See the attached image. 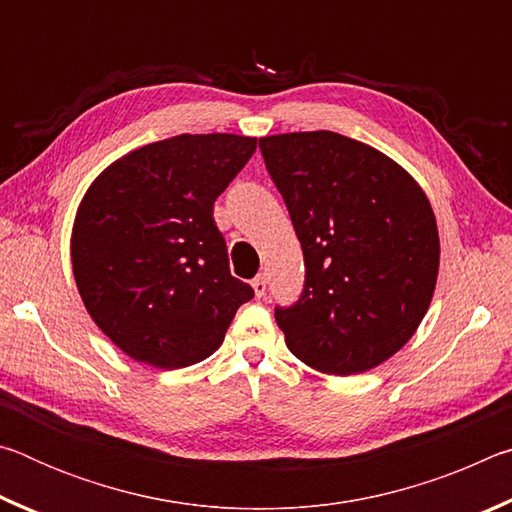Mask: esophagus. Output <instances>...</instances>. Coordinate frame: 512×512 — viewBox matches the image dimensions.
Masks as SVG:
<instances>
[{
  "mask_svg": "<svg viewBox=\"0 0 512 512\" xmlns=\"http://www.w3.org/2000/svg\"><path fill=\"white\" fill-rule=\"evenodd\" d=\"M250 284H253V291H255L257 298H264L266 296V280H264V275H257Z\"/></svg>",
  "mask_w": 512,
  "mask_h": 512,
  "instance_id": "1",
  "label": "esophagus"
}]
</instances>
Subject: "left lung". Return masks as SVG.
Returning <instances> with one entry per match:
<instances>
[{"label": "left lung", "mask_w": 512, "mask_h": 512, "mask_svg": "<svg viewBox=\"0 0 512 512\" xmlns=\"http://www.w3.org/2000/svg\"><path fill=\"white\" fill-rule=\"evenodd\" d=\"M305 255V289L275 309L287 348L348 377L400 352L431 305L438 225L415 178L372 146L332 131L259 137Z\"/></svg>", "instance_id": "left-lung-1"}]
</instances>
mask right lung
I'll use <instances>...</instances> for the list:
<instances>
[{
  "instance_id": "obj_1",
  "label": "right lung",
  "mask_w": 512,
  "mask_h": 512,
  "mask_svg": "<svg viewBox=\"0 0 512 512\" xmlns=\"http://www.w3.org/2000/svg\"><path fill=\"white\" fill-rule=\"evenodd\" d=\"M257 137L176 135L108 164L72 228V268L94 323L128 357L160 370L221 348L255 296L230 273L214 201L244 169Z\"/></svg>"
}]
</instances>
